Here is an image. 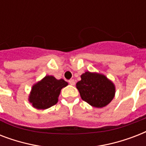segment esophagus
Instances as JSON below:
<instances>
[{"label":"esophagus","mask_w":146,"mask_h":146,"mask_svg":"<svg viewBox=\"0 0 146 146\" xmlns=\"http://www.w3.org/2000/svg\"><path fill=\"white\" fill-rule=\"evenodd\" d=\"M68 82L70 85H72V86H74V85H75V81H74V80H73V79H71V80H69Z\"/></svg>","instance_id":"esophagus-1"}]
</instances>
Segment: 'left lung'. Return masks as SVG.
Masks as SVG:
<instances>
[{
	"label": "left lung",
	"instance_id": "1",
	"mask_svg": "<svg viewBox=\"0 0 146 146\" xmlns=\"http://www.w3.org/2000/svg\"><path fill=\"white\" fill-rule=\"evenodd\" d=\"M82 99L95 108H103L113 99L115 87L106 76L86 72L76 83Z\"/></svg>",
	"mask_w": 146,
	"mask_h": 146
}]
</instances>
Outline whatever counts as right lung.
Here are the masks:
<instances>
[{"label": "right lung", "mask_w": 146, "mask_h": 146, "mask_svg": "<svg viewBox=\"0 0 146 146\" xmlns=\"http://www.w3.org/2000/svg\"><path fill=\"white\" fill-rule=\"evenodd\" d=\"M64 80H57L52 76H46L41 82L33 86L29 102L38 109H46L57 104L62 88L67 86Z\"/></svg>", "instance_id": "right-lung-1"}]
</instances>
